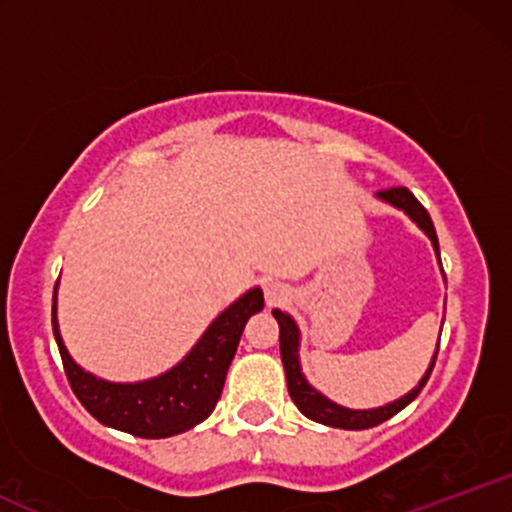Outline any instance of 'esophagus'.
Wrapping results in <instances>:
<instances>
[{"label":"esophagus","instance_id":"34e87169","mask_svg":"<svg viewBox=\"0 0 512 512\" xmlns=\"http://www.w3.org/2000/svg\"><path fill=\"white\" fill-rule=\"evenodd\" d=\"M264 298H267V305H279L286 298L284 286L276 284V281H267L264 284Z\"/></svg>","mask_w":512,"mask_h":512}]
</instances>
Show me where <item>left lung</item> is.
Wrapping results in <instances>:
<instances>
[{"label":"left lung","instance_id":"left-lung-1","mask_svg":"<svg viewBox=\"0 0 512 512\" xmlns=\"http://www.w3.org/2000/svg\"><path fill=\"white\" fill-rule=\"evenodd\" d=\"M378 199H383V202L392 204L395 209H402L404 214H407L409 219L414 221L416 226H419L428 238H431L433 250H436L438 262H440V248H438L436 228H433L431 216H428V211L421 207L419 199L411 195L407 187H390V190L378 192ZM440 269H443V264H440ZM272 315L276 317V322H279L281 361H284L289 395L293 399V404L301 409V414L308 416V419L317 421V424H325V426H332V428H346V431H363V428H373V426L383 424V421L390 419V416H395L397 411H402L409 402H414V399L419 397V392L424 390L428 378H431L433 366H436V356H438L440 342L436 346V354H433V358H431V366H428L426 375L419 380V385H416L414 390L407 392V395L395 399V402L385 404V407H378V409H346V407H342V404L327 399L325 395H322V392H317L315 387L310 385L308 380H305V375L301 373V361H298V344H301V332H298V325L293 322V317L281 313V310H272Z\"/></svg>","mask_w":512,"mask_h":512}]
</instances>
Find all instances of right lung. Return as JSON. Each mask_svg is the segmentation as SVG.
Listing matches in <instances>:
<instances>
[{"label":"right lung","instance_id":"obj_1","mask_svg":"<svg viewBox=\"0 0 512 512\" xmlns=\"http://www.w3.org/2000/svg\"><path fill=\"white\" fill-rule=\"evenodd\" d=\"M262 308V289L255 286L211 322L178 366L142 383H110L74 363L57 325V286L52 296V332L69 385L93 419L139 438H168L202 424L214 411L245 322Z\"/></svg>","mask_w":512,"mask_h":512}]
</instances>
